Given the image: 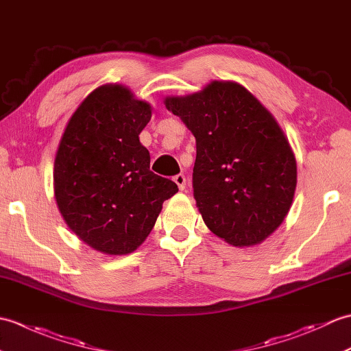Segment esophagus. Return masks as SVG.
Wrapping results in <instances>:
<instances>
[{"label":"esophagus","instance_id":"esophagus-1","mask_svg":"<svg viewBox=\"0 0 351 351\" xmlns=\"http://www.w3.org/2000/svg\"><path fill=\"white\" fill-rule=\"evenodd\" d=\"M173 181L176 182L178 187H180V190H184V189H185V182H187V180H185V176H184L182 173L176 175V176L173 178Z\"/></svg>","mask_w":351,"mask_h":351}]
</instances>
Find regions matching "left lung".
<instances>
[{
	"instance_id": "obj_1",
	"label": "left lung",
	"mask_w": 351,
	"mask_h": 351,
	"mask_svg": "<svg viewBox=\"0 0 351 351\" xmlns=\"http://www.w3.org/2000/svg\"><path fill=\"white\" fill-rule=\"evenodd\" d=\"M196 138L193 195L205 225L244 247L271 235L293 204L297 164L263 104L230 81L164 101Z\"/></svg>"
}]
</instances>
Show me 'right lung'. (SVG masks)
<instances>
[{
	"label": "right lung",
	"instance_id": "1",
	"mask_svg": "<svg viewBox=\"0 0 351 351\" xmlns=\"http://www.w3.org/2000/svg\"><path fill=\"white\" fill-rule=\"evenodd\" d=\"M147 102L128 88L101 86L66 126L54 162V193L64 221L108 255L136 250L178 185L149 169L138 134L151 121Z\"/></svg>",
	"mask_w": 351,
	"mask_h": 351
}]
</instances>
